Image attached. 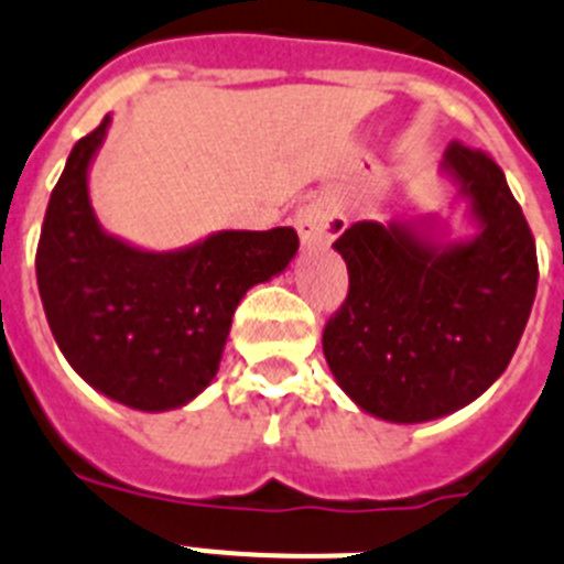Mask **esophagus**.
<instances>
[{
    "label": "esophagus",
    "mask_w": 564,
    "mask_h": 564,
    "mask_svg": "<svg viewBox=\"0 0 564 564\" xmlns=\"http://www.w3.org/2000/svg\"><path fill=\"white\" fill-rule=\"evenodd\" d=\"M295 229L306 247H321V243L335 241L337 235L346 229V218H343V215L337 213L332 204L312 200V204H306V207L297 209Z\"/></svg>",
    "instance_id": "esophagus-1"
}]
</instances>
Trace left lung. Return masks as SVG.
I'll use <instances>...</instances> for the list:
<instances>
[{
	"mask_svg": "<svg viewBox=\"0 0 564 564\" xmlns=\"http://www.w3.org/2000/svg\"><path fill=\"white\" fill-rule=\"evenodd\" d=\"M471 232L440 215L357 221L332 247L349 297L323 329V355L357 409L429 423L465 409L511 364L536 297V243L497 164L448 144L440 164Z\"/></svg>",
	"mask_w": 564,
	"mask_h": 564,
	"instance_id": "1",
	"label": "left lung"
}]
</instances>
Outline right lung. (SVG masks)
Returning a JSON list of instances; mask_svg holds the SVG:
<instances>
[{"label":"right lung","mask_w":564,"mask_h":564,"mask_svg":"<svg viewBox=\"0 0 564 564\" xmlns=\"http://www.w3.org/2000/svg\"><path fill=\"white\" fill-rule=\"evenodd\" d=\"M110 116L76 141L51 193L36 281L58 349L87 386L130 409L193 403L218 375L238 303L297 254V232L221 229L153 252L107 232L90 204V166Z\"/></svg>","instance_id":"obj_1"}]
</instances>
